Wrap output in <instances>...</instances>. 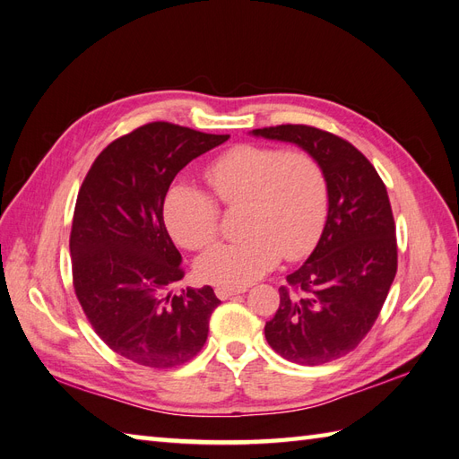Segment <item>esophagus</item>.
<instances>
[{"mask_svg": "<svg viewBox=\"0 0 459 459\" xmlns=\"http://www.w3.org/2000/svg\"><path fill=\"white\" fill-rule=\"evenodd\" d=\"M245 287H216L214 289V293H216V297L220 299V300H228V299H231V297H235V295H241V293H245Z\"/></svg>", "mask_w": 459, "mask_h": 459, "instance_id": "34e87169", "label": "esophagus"}]
</instances>
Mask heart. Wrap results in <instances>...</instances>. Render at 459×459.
Listing matches in <instances>:
<instances>
[{
	"label": "heart",
	"instance_id": "b5f03b06",
	"mask_svg": "<svg viewBox=\"0 0 459 459\" xmlns=\"http://www.w3.org/2000/svg\"><path fill=\"white\" fill-rule=\"evenodd\" d=\"M204 178L221 204H245V238L216 243L199 256L195 270L203 281L248 285L268 273L281 255L299 260L322 238L329 182L324 164L312 152L245 143L216 157L204 169ZM213 198L186 182L166 191L162 218L179 245L197 251L216 238L220 206Z\"/></svg>",
	"mask_w": 459,
	"mask_h": 459
}]
</instances>
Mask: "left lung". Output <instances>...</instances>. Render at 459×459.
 <instances>
[{
    "label": "left lung",
    "mask_w": 459,
    "mask_h": 459,
    "mask_svg": "<svg viewBox=\"0 0 459 459\" xmlns=\"http://www.w3.org/2000/svg\"><path fill=\"white\" fill-rule=\"evenodd\" d=\"M290 142L324 164L329 212L322 238L280 287V308L264 333L289 362L319 366L352 352L377 319L396 268V226L375 166L351 142L307 124L253 130Z\"/></svg>",
    "instance_id": "8db88e82"
}]
</instances>
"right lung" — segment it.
I'll list each match as a JSON object with an SVG mask.
<instances>
[{"instance_id": "1", "label": "right lung", "mask_w": 459, "mask_h": 459, "mask_svg": "<svg viewBox=\"0 0 459 459\" xmlns=\"http://www.w3.org/2000/svg\"><path fill=\"white\" fill-rule=\"evenodd\" d=\"M228 137L149 122L108 143L82 182L71 230L74 293L100 339L130 362L170 369L206 342L220 300L208 285L169 293L186 272L162 201L186 164Z\"/></svg>"}]
</instances>
